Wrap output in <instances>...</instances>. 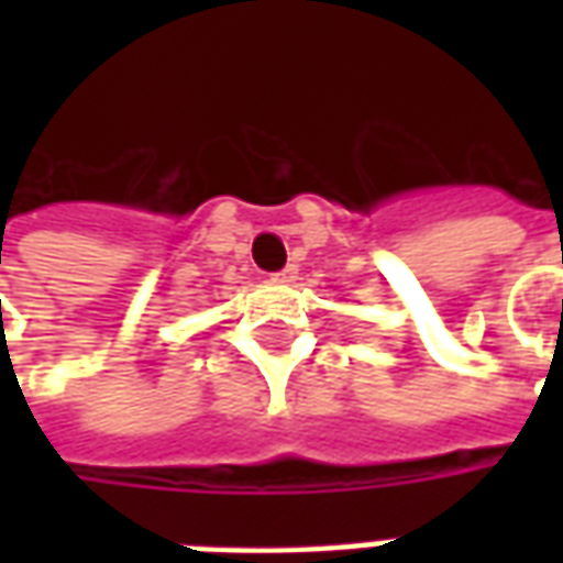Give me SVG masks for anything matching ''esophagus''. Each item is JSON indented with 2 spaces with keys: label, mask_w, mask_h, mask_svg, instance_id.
Listing matches in <instances>:
<instances>
[{
  "label": "esophagus",
  "mask_w": 563,
  "mask_h": 563,
  "mask_svg": "<svg viewBox=\"0 0 563 563\" xmlns=\"http://www.w3.org/2000/svg\"><path fill=\"white\" fill-rule=\"evenodd\" d=\"M295 274H298V268H295V265H289V268H283V271H277V274H271V280H274V283H292Z\"/></svg>",
  "instance_id": "esophagus-1"
}]
</instances>
